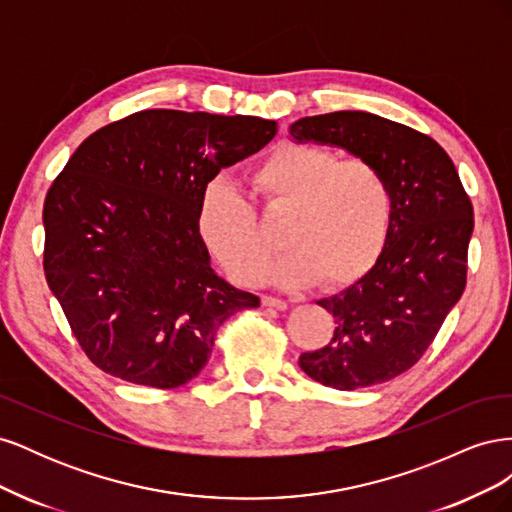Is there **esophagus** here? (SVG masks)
Listing matches in <instances>:
<instances>
[{"instance_id":"esophagus-1","label":"esophagus","mask_w":512,"mask_h":512,"mask_svg":"<svg viewBox=\"0 0 512 512\" xmlns=\"http://www.w3.org/2000/svg\"><path fill=\"white\" fill-rule=\"evenodd\" d=\"M260 301H262V305L265 307H273V309H288V303L284 301V299H277V297H271V294H262L260 297Z\"/></svg>"}]
</instances>
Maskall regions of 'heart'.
<instances>
[{"mask_svg":"<svg viewBox=\"0 0 512 512\" xmlns=\"http://www.w3.org/2000/svg\"><path fill=\"white\" fill-rule=\"evenodd\" d=\"M250 185L267 211L288 213L282 226L288 250L267 267L273 245L237 185L224 179L209 183L198 209L200 235L239 284L258 277L303 288L320 277L324 286H344L374 267L389 239L393 192L367 160H342L331 149L284 143L252 168Z\"/></svg>","mask_w":512,"mask_h":512,"instance_id":"b5f03b06","label":"heart"}]
</instances>
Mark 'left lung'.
I'll list each match as a JSON object with an SVG mask.
<instances>
[{
  "label": "left lung",
  "instance_id": "obj_1",
  "mask_svg": "<svg viewBox=\"0 0 512 512\" xmlns=\"http://www.w3.org/2000/svg\"><path fill=\"white\" fill-rule=\"evenodd\" d=\"M294 143L346 149L374 164L393 192L389 239L359 282L320 299L335 318L331 342L303 352L309 378L339 391L408 371L438 335L466 288L472 203L448 153L408 126L363 111L303 117Z\"/></svg>",
  "mask_w": 512,
  "mask_h": 512
}]
</instances>
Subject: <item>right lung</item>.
<instances>
[{"label": "right lung", "mask_w": 512, "mask_h": 512, "mask_svg": "<svg viewBox=\"0 0 512 512\" xmlns=\"http://www.w3.org/2000/svg\"><path fill=\"white\" fill-rule=\"evenodd\" d=\"M275 132L260 117L151 108L72 153L44 200V275L91 363L175 389L207 365L226 318L260 305L211 269L198 209L207 183Z\"/></svg>", "instance_id": "right-lung-1"}]
</instances>
